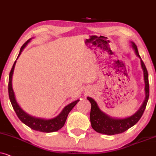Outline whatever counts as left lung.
I'll list each match as a JSON object with an SVG mask.
<instances>
[{"label": "left lung", "mask_w": 156, "mask_h": 156, "mask_svg": "<svg viewBox=\"0 0 156 156\" xmlns=\"http://www.w3.org/2000/svg\"><path fill=\"white\" fill-rule=\"evenodd\" d=\"M132 47L133 48L135 53L138 58H140V64L142 69L143 70V76H144L145 81V92H146V98L143 101V105H141L140 109L133 115L130 117L126 118H113L110 117L107 114L103 113L99 108L97 103L90 97L87 98L90 102L91 110L90 113V120L91 126L95 131L100 133L106 135H115L119 134L125 132L126 130L129 129L135 124L138 122V120L142 117L145 109H146L147 103H148L149 98V83H148V73L147 71L146 67L144 63L141 59L138 53V48L136 45L133 42H131Z\"/></svg>", "instance_id": "1"}]
</instances>
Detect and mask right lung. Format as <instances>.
<instances>
[{
	"instance_id": "add662e5",
	"label": "right lung",
	"mask_w": 156,
	"mask_h": 156,
	"mask_svg": "<svg viewBox=\"0 0 156 156\" xmlns=\"http://www.w3.org/2000/svg\"><path fill=\"white\" fill-rule=\"evenodd\" d=\"M30 40L31 38L27 41L26 42L22 45V47L20 48V53L18 54V58L20 56L23 50L24 49V48L26 46L27 44L30 42ZM16 63V61H15V63H14L9 74V80H8V95H9V98L10 103H11L12 104V106H13L14 111H15L16 115H18V118H19L24 124H26V126L30 127L31 129L37 130V131H41L43 133H52L57 131V130L61 129L66 123V120L67 119L68 113H69L70 111L73 109V108L77 104V103L79 101V100H77V101H73V103L66 105L58 115L56 116L55 118H52V119H43V118H36L30 115L29 114L26 113V112L20 107V105H18L17 101H16L15 94H14L13 90V87H12V77H13Z\"/></svg>"
}]
</instances>
